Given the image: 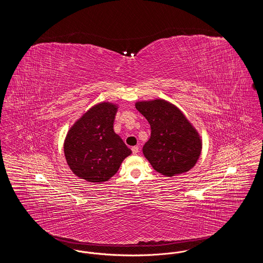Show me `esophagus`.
Segmentation results:
<instances>
[{"label": "esophagus", "mask_w": 263, "mask_h": 263, "mask_svg": "<svg viewBox=\"0 0 263 263\" xmlns=\"http://www.w3.org/2000/svg\"><path fill=\"white\" fill-rule=\"evenodd\" d=\"M132 153L133 154H137L138 152H139V148H138L137 146H134V147H132Z\"/></svg>", "instance_id": "esophagus-1"}]
</instances>
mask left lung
<instances>
[{"instance_id": "8db88e82", "label": "left lung", "mask_w": 263, "mask_h": 263, "mask_svg": "<svg viewBox=\"0 0 263 263\" xmlns=\"http://www.w3.org/2000/svg\"><path fill=\"white\" fill-rule=\"evenodd\" d=\"M138 111L151 126L143 154L158 173L174 176L191 170L200 156V137L176 106L163 100L140 101Z\"/></svg>"}]
</instances>
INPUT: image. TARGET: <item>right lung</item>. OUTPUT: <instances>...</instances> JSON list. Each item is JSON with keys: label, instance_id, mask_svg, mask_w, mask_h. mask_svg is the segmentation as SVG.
<instances>
[{"label": "right lung", "instance_id": "add662e5", "mask_svg": "<svg viewBox=\"0 0 263 263\" xmlns=\"http://www.w3.org/2000/svg\"><path fill=\"white\" fill-rule=\"evenodd\" d=\"M117 107L101 102L92 106L69 130L64 143L72 172L88 182H104L115 175L131 150L113 130Z\"/></svg>", "mask_w": 263, "mask_h": 263}]
</instances>
